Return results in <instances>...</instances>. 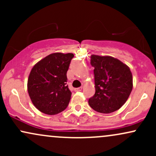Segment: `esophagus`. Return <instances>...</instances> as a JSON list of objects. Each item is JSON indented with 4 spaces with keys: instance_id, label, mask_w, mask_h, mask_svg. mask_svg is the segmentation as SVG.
<instances>
[{
    "instance_id": "obj_1",
    "label": "esophagus",
    "mask_w": 156,
    "mask_h": 156,
    "mask_svg": "<svg viewBox=\"0 0 156 156\" xmlns=\"http://www.w3.org/2000/svg\"><path fill=\"white\" fill-rule=\"evenodd\" d=\"M81 90H82V87H78V88L75 89V91H76V92H80Z\"/></svg>"
}]
</instances>
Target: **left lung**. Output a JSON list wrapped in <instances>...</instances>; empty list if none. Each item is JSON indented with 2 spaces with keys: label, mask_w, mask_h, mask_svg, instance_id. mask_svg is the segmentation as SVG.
Segmentation results:
<instances>
[{
  "label": "left lung",
  "mask_w": 156,
  "mask_h": 156,
  "mask_svg": "<svg viewBox=\"0 0 156 156\" xmlns=\"http://www.w3.org/2000/svg\"><path fill=\"white\" fill-rule=\"evenodd\" d=\"M94 67L95 94L89 104L96 112L109 114L120 108L133 89V76L128 66L112 56L91 55Z\"/></svg>",
  "instance_id": "1"
}]
</instances>
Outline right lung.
<instances>
[{"label":"right lung","mask_w":156,"mask_h":156,"mask_svg":"<svg viewBox=\"0 0 156 156\" xmlns=\"http://www.w3.org/2000/svg\"><path fill=\"white\" fill-rule=\"evenodd\" d=\"M73 53H54L34 66L28 79V92L34 106L44 114L54 115L67 107L71 93L67 72Z\"/></svg>","instance_id":"right-lung-1"}]
</instances>
